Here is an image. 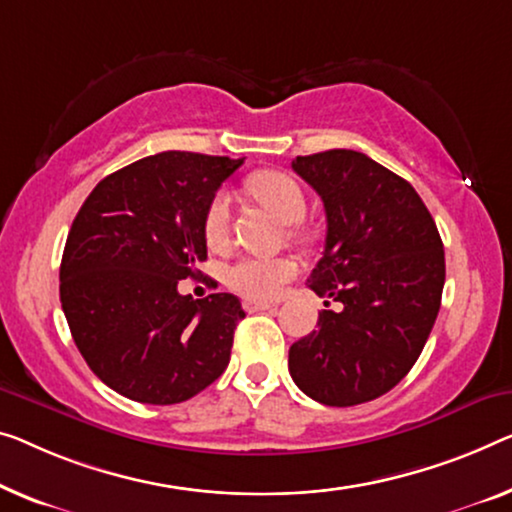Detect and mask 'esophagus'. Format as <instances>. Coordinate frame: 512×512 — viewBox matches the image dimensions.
Masks as SVG:
<instances>
[{"label":"esophagus","mask_w":512,"mask_h":512,"mask_svg":"<svg viewBox=\"0 0 512 512\" xmlns=\"http://www.w3.org/2000/svg\"><path fill=\"white\" fill-rule=\"evenodd\" d=\"M243 308H246L248 312H259V310H276V305L264 303V301H250V299H246V301H243Z\"/></svg>","instance_id":"34e87169"}]
</instances>
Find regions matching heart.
Masks as SVG:
<instances>
[{"label": "heart", "mask_w": 512, "mask_h": 512, "mask_svg": "<svg viewBox=\"0 0 512 512\" xmlns=\"http://www.w3.org/2000/svg\"><path fill=\"white\" fill-rule=\"evenodd\" d=\"M248 188L264 207H269L285 223H299L305 216V193L299 181L285 172H257L248 179ZM232 197L218 190L204 211V239L220 246L230 234ZM296 276V264L289 257H241L227 269V282L250 299H273Z\"/></svg>", "instance_id": "obj_1"}]
</instances>
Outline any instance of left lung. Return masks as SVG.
Here are the masks:
<instances>
[{"mask_svg":"<svg viewBox=\"0 0 512 512\" xmlns=\"http://www.w3.org/2000/svg\"><path fill=\"white\" fill-rule=\"evenodd\" d=\"M292 170L326 211L308 287L342 310L319 312L317 331L289 347V375L312 400L354 407L391 391L421 356L444 292V243L414 186L361 151L296 156Z\"/></svg>","mask_w":512,"mask_h":512,"instance_id":"obj_1","label":"left lung"}]
</instances>
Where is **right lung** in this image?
I'll return each instance as SVG.
<instances>
[{
	"mask_svg": "<svg viewBox=\"0 0 512 512\" xmlns=\"http://www.w3.org/2000/svg\"><path fill=\"white\" fill-rule=\"evenodd\" d=\"M243 158L163 151L91 190L68 232L59 296L91 372L124 398L177 404L223 375L246 317L234 294L195 301L204 211Z\"/></svg>",
	"mask_w": 512,
	"mask_h": 512,
	"instance_id": "obj_1",
	"label": "right lung"
}]
</instances>
